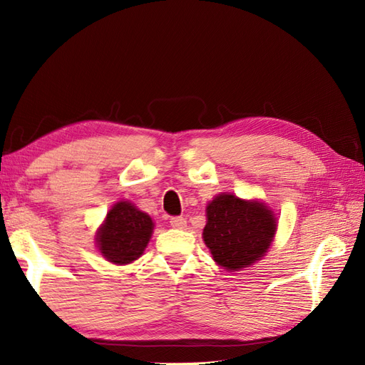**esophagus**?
I'll return each mask as SVG.
<instances>
[{
  "mask_svg": "<svg viewBox=\"0 0 365 365\" xmlns=\"http://www.w3.org/2000/svg\"><path fill=\"white\" fill-rule=\"evenodd\" d=\"M169 222L174 229H183L185 226H187V220H185L183 216H174V218H170Z\"/></svg>",
  "mask_w": 365,
  "mask_h": 365,
  "instance_id": "esophagus-1",
  "label": "esophagus"
}]
</instances>
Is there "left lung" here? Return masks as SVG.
Listing matches in <instances>:
<instances>
[{
    "instance_id": "obj_1",
    "label": "left lung",
    "mask_w": 365,
    "mask_h": 365,
    "mask_svg": "<svg viewBox=\"0 0 365 365\" xmlns=\"http://www.w3.org/2000/svg\"><path fill=\"white\" fill-rule=\"evenodd\" d=\"M276 229L274 213L265 204L222 192L207 205L202 237L220 267L240 271L265 255Z\"/></svg>"
}]
</instances>
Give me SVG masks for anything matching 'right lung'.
Masks as SVG:
<instances>
[{
  "instance_id": "1",
  "label": "right lung",
  "mask_w": 365,
  "mask_h": 365,
  "mask_svg": "<svg viewBox=\"0 0 365 365\" xmlns=\"http://www.w3.org/2000/svg\"><path fill=\"white\" fill-rule=\"evenodd\" d=\"M153 221L128 200H120L108 212L96 242L103 257L114 265H127L143 255L152 237Z\"/></svg>"
}]
</instances>
